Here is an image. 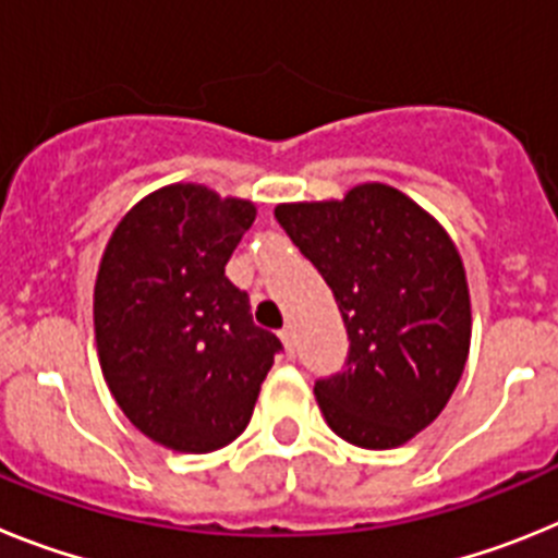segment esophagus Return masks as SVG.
Here are the masks:
<instances>
[{"label":"esophagus","mask_w":558,"mask_h":558,"mask_svg":"<svg viewBox=\"0 0 558 558\" xmlns=\"http://www.w3.org/2000/svg\"><path fill=\"white\" fill-rule=\"evenodd\" d=\"M279 338H282V343H284V352L290 354V357H293V352H295V340H293V329L290 327H284L282 332H279Z\"/></svg>","instance_id":"1"}]
</instances>
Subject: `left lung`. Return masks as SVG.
<instances>
[{
    "label": "left lung",
    "mask_w": 558,
    "mask_h": 558,
    "mask_svg": "<svg viewBox=\"0 0 558 558\" xmlns=\"http://www.w3.org/2000/svg\"><path fill=\"white\" fill-rule=\"evenodd\" d=\"M274 215L347 324V372L315 383L327 425L366 450L405 445L445 411L470 354V284L452 236L377 181L340 201L279 204Z\"/></svg>",
    "instance_id": "8db88e82"
}]
</instances>
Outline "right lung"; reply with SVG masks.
Returning a JSON list of instances; mask_svg holds the SVG:
<instances>
[{"label": "right lung", "mask_w": 558, "mask_h": 558, "mask_svg": "<svg viewBox=\"0 0 558 558\" xmlns=\"http://www.w3.org/2000/svg\"><path fill=\"white\" fill-rule=\"evenodd\" d=\"M254 218V201L181 181L133 204L102 251V377L131 425L167 450L201 456L231 445L282 349L226 276Z\"/></svg>", "instance_id": "1"}]
</instances>
